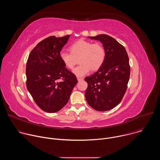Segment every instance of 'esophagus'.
I'll use <instances>...</instances> for the list:
<instances>
[{
	"label": "esophagus",
	"mask_w": 160,
	"mask_h": 160,
	"mask_svg": "<svg viewBox=\"0 0 160 160\" xmlns=\"http://www.w3.org/2000/svg\"><path fill=\"white\" fill-rule=\"evenodd\" d=\"M77 79H78V82L82 81V80H83V78H78Z\"/></svg>",
	"instance_id": "34e87169"
}]
</instances>
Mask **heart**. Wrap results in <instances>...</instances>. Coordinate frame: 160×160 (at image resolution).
<instances>
[{"instance_id":"b5f03b06","label":"heart","mask_w":160,"mask_h":160,"mask_svg":"<svg viewBox=\"0 0 160 160\" xmlns=\"http://www.w3.org/2000/svg\"><path fill=\"white\" fill-rule=\"evenodd\" d=\"M69 52L62 51L59 58L68 69H73L77 62L80 64L73 70L78 77L86 75L91 70L97 71L104 62L106 51L100 43L80 39L72 43L69 48Z\"/></svg>"}]
</instances>
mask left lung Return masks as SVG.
Returning <instances> with one entry per match:
<instances>
[{
  "mask_svg": "<svg viewBox=\"0 0 160 160\" xmlns=\"http://www.w3.org/2000/svg\"><path fill=\"white\" fill-rule=\"evenodd\" d=\"M88 38L102 43L106 58L97 72L85 78L88 83L85 99L93 109L108 111L121 102L127 90L130 73L128 56L123 45L108 35Z\"/></svg>",
  "mask_w": 160,
  "mask_h": 160,
  "instance_id": "left-lung-1",
  "label": "left lung"
}]
</instances>
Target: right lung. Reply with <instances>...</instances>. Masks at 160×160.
I'll use <instances>...</instances> for the list:
<instances>
[{
	"label": "right lung",
	"instance_id": "add662e5",
	"mask_svg": "<svg viewBox=\"0 0 160 160\" xmlns=\"http://www.w3.org/2000/svg\"><path fill=\"white\" fill-rule=\"evenodd\" d=\"M69 37L45 38L32 49L28 58L27 87L37 106L45 112L61 110L78 82L76 76L66 68L59 58ZM59 79L63 80L58 82Z\"/></svg>",
	"mask_w": 160,
	"mask_h": 160
}]
</instances>
